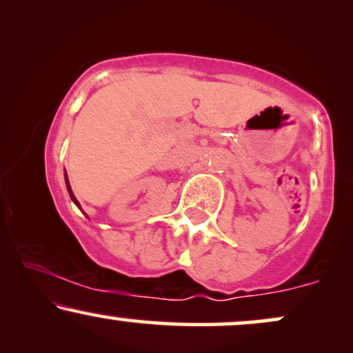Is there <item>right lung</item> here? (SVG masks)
Wrapping results in <instances>:
<instances>
[{
    "label": "right lung",
    "mask_w": 353,
    "mask_h": 353,
    "mask_svg": "<svg viewBox=\"0 0 353 353\" xmlns=\"http://www.w3.org/2000/svg\"><path fill=\"white\" fill-rule=\"evenodd\" d=\"M66 185H68V190H70V196H71V199L76 202V204H78V201H76V197H74V194H72V190H71V185H70V181H68V177H66Z\"/></svg>",
    "instance_id": "add662e5"
}]
</instances>
